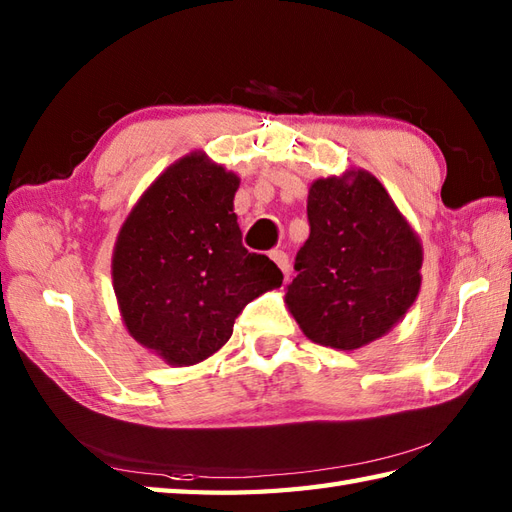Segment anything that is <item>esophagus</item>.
<instances>
[{"label":"esophagus","instance_id":"esophagus-1","mask_svg":"<svg viewBox=\"0 0 512 512\" xmlns=\"http://www.w3.org/2000/svg\"><path fill=\"white\" fill-rule=\"evenodd\" d=\"M270 259H273V262L279 266L281 273H284V275L290 273V259L284 253V250H270Z\"/></svg>","mask_w":512,"mask_h":512}]
</instances>
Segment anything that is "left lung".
Masks as SVG:
<instances>
[{
	"label": "left lung",
	"mask_w": 512,
	"mask_h": 512,
	"mask_svg": "<svg viewBox=\"0 0 512 512\" xmlns=\"http://www.w3.org/2000/svg\"><path fill=\"white\" fill-rule=\"evenodd\" d=\"M310 237L286 306L310 341L358 350L405 317L422 284L420 237L369 171L319 178L308 193Z\"/></svg>",
	"instance_id": "1"
}]
</instances>
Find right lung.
<instances>
[{
  "label": "right lung",
  "mask_w": 512,
  "mask_h": 512,
  "mask_svg": "<svg viewBox=\"0 0 512 512\" xmlns=\"http://www.w3.org/2000/svg\"><path fill=\"white\" fill-rule=\"evenodd\" d=\"M237 187L233 171L193 151L151 182L118 231L112 281L125 328L173 367L215 354L246 303L284 281L244 248Z\"/></svg>",
  "instance_id": "add662e5"
}]
</instances>
